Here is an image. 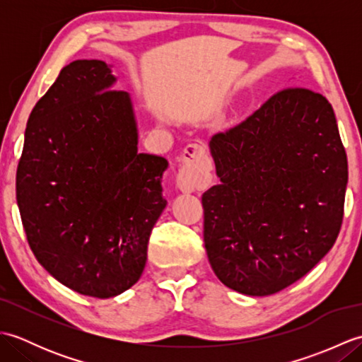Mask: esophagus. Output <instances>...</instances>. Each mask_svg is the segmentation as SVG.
Listing matches in <instances>:
<instances>
[{
    "label": "esophagus",
    "instance_id": "34e87169",
    "mask_svg": "<svg viewBox=\"0 0 362 362\" xmlns=\"http://www.w3.org/2000/svg\"><path fill=\"white\" fill-rule=\"evenodd\" d=\"M211 182V160L201 144H188L182 156V166L177 174V188L182 193L205 189Z\"/></svg>",
    "mask_w": 362,
    "mask_h": 362
}]
</instances>
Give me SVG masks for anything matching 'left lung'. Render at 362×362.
<instances>
[{
  "label": "left lung",
  "instance_id": "left-lung-1",
  "mask_svg": "<svg viewBox=\"0 0 362 362\" xmlns=\"http://www.w3.org/2000/svg\"><path fill=\"white\" fill-rule=\"evenodd\" d=\"M219 185L202 194L204 243L218 279L271 296L308 274L342 226L347 153L333 107L291 87L210 140Z\"/></svg>",
  "mask_w": 362,
  "mask_h": 362
}]
</instances>
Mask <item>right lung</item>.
Instances as JSON below:
<instances>
[{"label":"right lung","instance_id":"add662e5","mask_svg":"<svg viewBox=\"0 0 362 362\" xmlns=\"http://www.w3.org/2000/svg\"><path fill=\"white\" fill-rule=\"evenodd\" d=\"M103 60H74L29 115L17 168L28 243L54 279L109 298L140 279L166 206L163 157L138 152L127 91Z\"/></svg>","mask_w":362,"mask_h":362}]
</instances>
